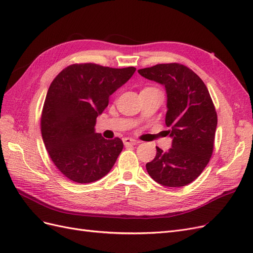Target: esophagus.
Segmentation results:
<instances>
[{
	"label": "esophagus",
	"mask_w": 253,
	"mask_h": 253,
	"mask_svg": "<svg viewBox=\"0 0 253 253\" xmlns=\"http://www.w3.org/2000/svg\"><path fill=\"white\" fill-rule=\"evenodd\" d=\"M124 143H125V145H134V144L140 143V141L139 140H136L134 138H125L124 139Z\"/></svg>",
	"instance_id": "34e87169"
}]
</instances>
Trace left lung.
Returning <instances> with one entry per match:
<instances>
[{"label":"left lung","mask_w":253,"mask_h":253,"mask_svg":"<svg viewBox=\"0 0 253 253\" xmlns=\"http://www.w3.org/2000/svg\"><path fill=\"white\" fill-rule=\"evenodd\" d=\"M138 73L165 85L166 126L173 138L168 152L156 147L155 158L145 168L160 185L187 186L202 174L213 153L217 114L209 90L192 70L179 63L157 64Z\"/></svg>","instance_id":"1"}]
</instances>
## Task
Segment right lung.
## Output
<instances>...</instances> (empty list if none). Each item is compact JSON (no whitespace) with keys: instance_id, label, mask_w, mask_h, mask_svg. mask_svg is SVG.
<instances>
[{"instance_id":"right-lung-1","label":"right lung","mask_w":253,"mask_h":253,"mask_svg":"<svg viewBox=\"0 0 253 253\" xmlns=\"http://www.w3.org/2000/svg\"><path fill=\"white\" fill-rule=\"evenodd\" d=\"M135 71L133 66L76 63L50 83L41 115L42 138L51 162L68 179L96 181L116 163L124 142L95 133L96 119L109 105L110 96Z\"/></svg>"}]
</instances>
